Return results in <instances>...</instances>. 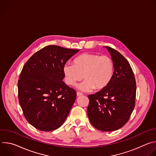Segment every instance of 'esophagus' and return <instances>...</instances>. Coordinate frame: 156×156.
Returning a JSON list of instances; mask_svg holds the SVG:
<instances>
[{
	"mask_svg": "<svg viewBox=\"0 0 156 156\" xmlns=\"http://www.w3.org/2000/svg\"><path fill=\"white\" fill-rule=\"evenodd\" d=\"M83 95V94L82 93H79V92H77L76 93V96L78 97V96H82Z\"/></svg>",
	"mask_w": 156,
	"mask_h": 156,
	"instance_id": "esophagus-1",
	"label": "esophagus"
}]
</instances>
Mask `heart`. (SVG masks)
I'll list each match as a JSON object with an SVG mask.
<instances>
[{
  "label": "heart",
  "instance_id": "heart-1",
  "mask_svg": "<svg viewBox=\"0 0 156 156\" xmlns=\"http://www.w3.org/2000/svg\"><path fill=\"white\" fill-rule=\"evenodd\" d=\"M66 82L75 86L83 78L85 80L78 86L82 91H99L105 89L112 81L115 71L113 60L107 55L96 53H85L76 57L73 64L63 66Z\"/></svg>",
  "mask_w": 156,
  "mask_h": 156
}]
</instances>
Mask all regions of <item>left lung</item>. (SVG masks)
<instances>
[{"label": "left lung", "instance_id": "8db88e82", "mask_svg": "<svg viewBox=\"0 0 156 156\" xmlns=\"http://www.w3.org/2000/svg\"><path fill=\"white\" fill-rule=\"evenodd\" d=\"M115 65L113 79L104 90L88 96L87 116L92 125L102 131H113L128 121L135 105L136 85L127 60L108 46Z\"/></svg>", "mask_w": 156, "mask_h": 156}]
</instances>
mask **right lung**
Here are the masks:
<instances>
[{"label":"right lung","mask_w":156,"mask_h":156,"mask_svg":"<svg viewBox=\"0 0 156 156\" xmlns=\"http://www.w3.org/2000/svg\"><path fill=\"white\" fill-rule=\"evenodd\" d=\"M79 50L50 45L26 62L18 81V100L30 124L44 131L61 126L70 113L76 93L66 85L63 66Z\"/></svg>","instance_id":"1"}]
</instances>
